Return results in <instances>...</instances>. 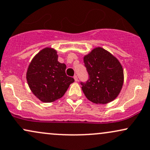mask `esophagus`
I'll use <instances>...</instances> for the list:
<instances>
[{"label":"esophagus","instance_id":"esophagus-1","mask_svg":"<svg viewBox=\"0 0 150 150\" xmlns=\"http://www.w3.org/2000/svg\"><path fill=\"white\" fill-rule=\"evenodd\" d=\"M74 80H75V82H77V80H78V79H77V75H75V76H74Z\"/></svg>","mask_w":150,"mask_h":150}]
</instances>
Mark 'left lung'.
<instances>
[{
	"instance_id": "obj_1",
	"label": "left lung",
	"mask_w": 150,
	"mask_h": 150,
	"mask_svg": "<svg viewBox=\"0 0 150 150\" xmlns=\"http://www.w3.org/2000/svg\"><path fill=\"white\" fill-rule=\"evenodd\" d=\"M89 75L81 82L86 98L96 104H106L120 94L124 83V70L116 57L102 47H96L84 57Z\"/></svg>"
}]
</instances>
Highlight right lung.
<instances>
[{"label": "right lung", "instance_id": "right-lung-1", "mask_svg": "<svg viewBox=\"0 0 150 150\" xmlns=\"http://www.w3.org/2000/svg\"><path fill=\"white\" fill-rule=\"evenodd\" d=\"M66 64L58 61L54 49H42L33 58L27 70L30 89L42 102L52 103L61 98L75 81L66 75Z\"/></svg>", "mask_w": 150, "mask_h": 150}]
</instances>
